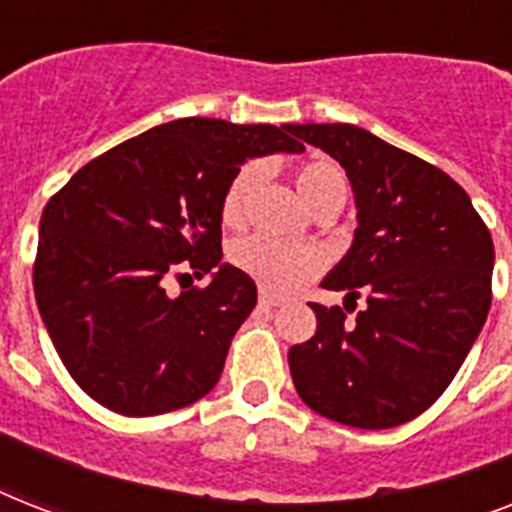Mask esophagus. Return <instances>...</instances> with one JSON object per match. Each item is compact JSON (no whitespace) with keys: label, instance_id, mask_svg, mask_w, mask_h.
<instances>
[{"label":"esophagus","instance_id":"1","mask_svg":"<svg viewBox=\"0 0 512 512\" xmlns=\"http://www.w3.org/2000/svg\"><path fill=\"white\" fill-rule=\"evenodd\" d=\"M260 303L271 305V308H279V305H284V297L273 295V292H268V289H260Z\"/></svg>","mask_w":512,"mask_h":512}]
</instances>
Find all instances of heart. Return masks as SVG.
Here are the masks:
<instances>
[{
	"label": "heart",
	"instance_id": "b5f03b06",
	"mask_svg": "<svg viewBox=\"0 0 512 512\" xmlns=\"http://www.w3.org/2000/svg\"><path fill=\"white\" fill-rule=\"evenodd\" d=\"M260 175L263 170L257 164H247L231 180L223 196V223L228 228L244 225L249 199L260 183ZM295 183L303 201L313 212L327 204H335V201H345L348 196V180L340 167L332 162L305 164L297 172ZM231 260L236 268L276 292H292L321 271V255L316 249L295 247V244L265 239V236H244V239L233 241Z\"/></svg>",
	"mask_w": 512,
	"mask_h": 512
}]
</instances>
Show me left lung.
I'll use <instances>...</instances> for the list:
<instances>
[{
	"instance_id": "8db88e82",
	"label": "left lung",
	"mask_w": 512,
	"mask_h": 512,
	"mask_svg": "<svg viewBox=\"0 0 512 512\" xmlns=\"http://www.w3.org/2000/svg\"><path fill=\"white\" fill-rule=\"evenodd\" d=\"M345 170L358 228L321 287L364 295L348 321L313 303L316 335L289 348L295 388L313 412L361 430L404 425L436 401L484 329L492 305L489 228L452 177L356 124H295Z\"/></svg>"
}]
</instances>
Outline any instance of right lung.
<instances>
[{
  "label": "right lung",
  "instance_id": "1",
  "mask_svg": "<svg viewBox=\"0 0 512 512\" xmlns=\"http://www.w3.org/2000/svg\"><path fill=\"white\" fill-rule=\"evenodd\" d=\"M295 124L175 119L84 164L42 212L34 295L76 385L151 417L215 388L255 281L223 263V196L247 159L303 154ZM191 267L204 290L170 298Z\"/></svg>",
  "mask_w": 512,
  "mask_h": 512
}]
</instances>
